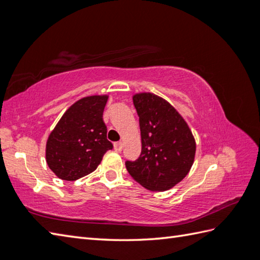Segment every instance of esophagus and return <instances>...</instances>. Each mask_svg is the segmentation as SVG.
I'll use <instances>...</instances> for the list:
<instances>
[{
    "mask_svg": "<svg viewBox=\"0 0 260 260\" xmlns=\"http://www.w3.org/2000/svg\"><path fill=\"white\" fill-rule=\"evenodd\" d=\"M114 148H115L116 151H118V152H120L121 149H122L121 142H115V143H114Z\"/></svg>",
    "mask_w": 260,
    "mask_h": 260,
    "instance_id": "obj_1",
    "label": "esophagus"
}]
</instances>
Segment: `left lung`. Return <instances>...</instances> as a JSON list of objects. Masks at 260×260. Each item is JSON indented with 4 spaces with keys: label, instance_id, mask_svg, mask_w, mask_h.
<instances>
[{
    "label": "left lung",
    "instance_id": "1",
    "mask_svg": "<svg viewBox=\"0 0 260 260\" xmlns=\"http://www.w3.org/2000/svg\"><path fill=\"white\" fill-rule=\"evenodd\" d=\"M142 150L125 162L127 172L151 191H166L187 175L196 154V141L175 108L152 93L133 96Z\"/></svg>",
    "mask_w": 260,
    "mask_h": 260
}]
</instances>
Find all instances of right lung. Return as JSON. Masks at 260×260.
<instances>
[{
	"mask_svg": "<svg viewBox=\"0 0 260 260\" xmlns=\"http://www.w3.org/2000/svg\"><path fill=\"white\" fill-rule=\"evenodd\" d=\"M107 95L83 98L61 117L46 143V162L56 176L76 181L94 172L114 145L107 140Z\"/></svg>",
	"mask_w": 260,
	"mask_h": 260,
	"instance_id": "add662e5",
	"label": "right lung"
}]
</instances>
